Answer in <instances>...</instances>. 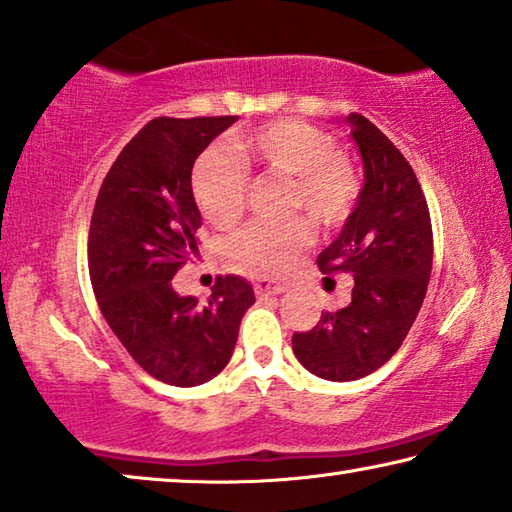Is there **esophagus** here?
Returning <instances> with one entry per match:
<instances>
[{"label":"esophagus","mask_w":512,"mask_h":512,"mask_svg":"<svg viewBox=\"0 0 512 512\" xmlns=\"http://www.w3.org/2000/svg\"><path fill=\"white\" fill-rule=\"evenodd\" d=\"M253 287H255V292L259 294V297H271V294H280V292L285 290L283 285L271 283V280H266V278H262V280H255Z\"/></svg>","instance_id":"obj_1"}]
</instances>
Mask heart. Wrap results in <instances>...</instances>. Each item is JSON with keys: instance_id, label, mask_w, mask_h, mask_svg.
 Instances as JSON below:
<instances>
[{"instance_id": "b5f03b06", "label": "heart", "mask_w": 512, "mask_h": 512, "mask_svg": "<svg viewBox=\"0 0 512 512\" xmlns=\"http://www.w3.org/2000/svg\"><path fill=\"white\" fill-rule=\"evenodd\" d=\"M243 157L292 178L287 211H304L315 225L338 227L348 220L359 197V181L336 141L322 129L299 120L271 122L234 143ZM248 169L232 150L211 148L192 171V194L199 211L215 227L239 220L246 204ZM311 241L304 220L250 222L227 243L236 266L255 276H278L297 262Z\"/></svg>"}]
</instances>
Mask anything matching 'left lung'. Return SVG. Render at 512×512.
Masks as SVG:
<instances>
[{
	"mask_svg": "<svg viewBox=\"0 0 512 512\" xmlns=\"http://www.w3.org/2000/svg\"><path fill=\"white\" fill-rule=\"evenodd\" d=\"M345 120L364 162V187L318 266L352 276V301L292 336L304 369L334 383L369 376L401 348L420 313L434 259L427 199L413 167L364 115Z\"/></svg>",
	"mask_w": 512,
	"mask_h": 512,
	"instance_id": "1",
	"label": "left lung"
}]
</instances>
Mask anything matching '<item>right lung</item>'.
Wrapping results in <instances>:
<instances>
[{"label": "right lung", "mask_w": 512, "mask_h": 512, "mask_svg": "<svg viewBox=\"0 0 512 512\" xmlns=\"http://www.w3.org/2000/svg\"><path fill=\"white\" fill-rule=\"evenodd\" d=\"M236 120H150L113 162L92 211L88 264L97 304L134 362L167 385L194 387L218 376L255 304L241 276L215 278L206 304L171 285L197 253L194 160Z\"/></svg>", "instance_id": "obj_1"}]
</instances>
